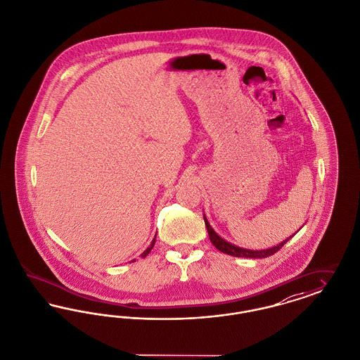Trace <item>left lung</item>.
<instances>
[{
	"label": "left lung",
	"mask_w": 360,
	"mask_h": 360,
	"mask_svg": "<svg viewBox=\"0 0 360 360\" xmlns=\"http://www.w3.org/2000/svg\"><path fill=\"white\" fill-rule=\"evenodd\" d=\"M204 223H205V227H207V231H208V236H210V240L211 243L218 249V250L224 252V254H229V255H233V257H243V258H267L270 255H273L274 252L281 249L282 246L293 236H289L286 238L285 240H282L281 243H278L277 246H273V248H269L265 250H250V249H243V248H239L236 245H233L230 242H227L226 239H223L221 236L217 234L214 231V229L210 226L208 220L205 218V215H203ZM297 233V231H296Z\"/></svg>",
	"instance_id": "left-lung-1"
}]
</instances>
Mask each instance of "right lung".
<instances>
[{
	"instance_id": "right-lung-1",
	"label": "right lung",
	"mask_w": 360,
	"mask_h": 360,
	"mask_svg": "<svg viewBox=\"0 0 360 360\" xmlns=\"http://www.w3.org/2000/svg\"><path fill=\"white\" fill-rule=\"evenodd\" d=\"M155 243H156V236H155V238H153V240H152V243H150V246H149V248H148V249H146V250L143 251V252H142V254H141V257H142V258H145V257H146V255H148V254H149V252H150V250H152V249H153V246H155ZM133 261H136V259H133ZM133 261H131V262H133Z\"/></svg>"
}]
</instances>
